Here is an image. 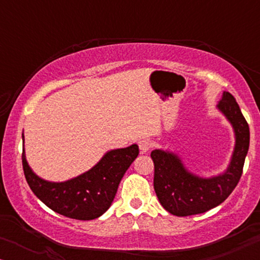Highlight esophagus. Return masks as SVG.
I'll use <instances>...</instances> for the list:
<instances>
[{"mask_svg":"<svg viewBox=\"0 0 260 260\" xmlns=\"http://www.w3.org/2000/svg\"><path fill=\"white\" fill-rule=\"evenodd\" d=\"M138 147H140V150L142 154H145V152H148L149 150H150L151 142L148 140H141V141H138Z\"/></svg>","mask_w":260,"mask_h":260,"instance_id":"1","label":"esophagus"}]
</instances>
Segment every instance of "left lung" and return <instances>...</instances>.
<instances>
[{"mask_svg":"<svg viewBox=\"0 0 260 260\" xmlns=\"http://www.w3.org/2000/svg\"><path fill=\"white\" fill-rule=\"evenodd\" d=\"M218 109L230 120L236 134L232 158L222 174L204 179L188 172L179 156L173 152L159 149L151 151L156 195L170 214L188 216L207 212L222 204L239 182L250 145V127L230 92H223Z\"/></svg>","mask_w":260,"mask_h":260,"instance_id":"8db88e82","label":"left lung"}]
</instances>
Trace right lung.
Returning a JSON list of instances; mask_svg holds the SVG:
<instances>
[{
  "label": "right lung",
  "instance_id": "obj_1",
  "mask_svg": "<svg viewBox=\"0 0 260 260\" xmlns=\"http://www.w3.org/2000/svg\"><path fill=\"white\" fill-rule=\"evenodd\" d=\"M137 156V144L111 150L88 172L65 182H49L35 175L28 166L24 149L22 166L30 189L52 211L71 219L93 220L111 206L120 180Z\"/></svg>",
  "mask_w": 260,
  "mask_h": 260
}]
</instances>
